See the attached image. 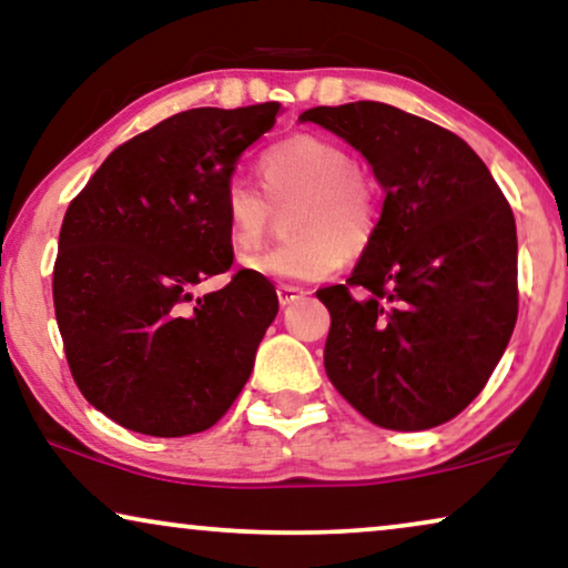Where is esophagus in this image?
Segmentation results:
<instances>
[{"mask_svg":"<svg viewBox=\"0 0 568 568\" xmlns=\"http://www.w3.org/2000/svg\"><path fill=\"white\" fill-rule=\"evenodd\" d=\"M276 294H278V305L286 307V305H292V302H297L305 292H302L300 286H292V284H278V286H276Z\"/></svg>","mask_w":568,"mask_h":568,"instance_id":"34e87169","label":"esophagus"}]
</instances>
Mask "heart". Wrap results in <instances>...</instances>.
<instances>
[{"instance_id":"obj_1","label":"heart","mask_w":568,"mask_h":568,"mask_svg":"<svg viewBox=\"0 0 568 568\" xmlns=\"http://www.w3.org/2000/svg\"><path fill=\"white\" fill-rule=\"evenodd\" d=\"M271 204L297 199L286 232L292 240L243 258V268L276 282H317L344 255H359L377 230L375 185L333 139L294 134L271 144L258 160ZM222 220L235 251H253L266 230L268 206L240 178L224 185Z\"/></svg>"}]
</instances>
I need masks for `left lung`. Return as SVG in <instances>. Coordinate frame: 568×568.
<instances>
[{"instance_id":"8db88e82","label":"left lung","mask_w":568,"mask_h":568,"mask_svg":"<svg viewBox=\"0 0 568 568\" xmlns=\"http://www.w3.org/2000/svg\"><path fill=\"white\" fill-rule=\"evenodd\" d=\"M300 121L352 144L385 191L352 276L317 290L331 313L325 372L383 429L445 424L484 390L515 331V214L484 160L437 123L372 100Z\"/></svg>"}]
</instances>
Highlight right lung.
I'll use <instances>...</instances> for the list:
<instances>
[{
	"label": "right lung",
	"instance_id": "add662e5",
	"mask_svg": "<svg viewBox=\"0 0 568 568\" xmlns=\"http://www.w3.org/2000/svg\"><path fill=\"white\" fill-rule=\"evenodd\" d=\"M278 103L193 108L119 150L67 209L53 307L84 398L150 437L204 432L227 414L278 313L274 284L232 266L222 191Z\"/></svg>",
	"mask_w": 568,
	"mask_h": 568
}]
</instances>
